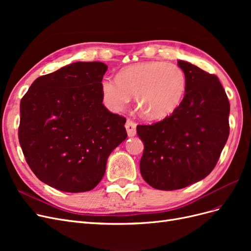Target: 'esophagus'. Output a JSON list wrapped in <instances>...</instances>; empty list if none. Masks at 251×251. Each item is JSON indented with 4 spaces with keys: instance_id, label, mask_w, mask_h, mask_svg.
<instances>
[{
    "instance_id": "obj_1",
    "label": "esophagus",
    "mask_w": 251,
    "mask_h": 251,
    "mask_svg": "<svg viewBox=\"0 0 251 251\" xmlns=\"http://www.w3.org/2000/svg\"><path fill=\"white\" fill-rule=\"evenodd\" d=\"M126 132H127L128 137H133V136L136 135V124L134 123L133 120H131V119H127L126 120Z\"/></svg>"
}]
</instances>
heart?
<instances>
[{
    "mask_svg": "<svg viewBox=\"0 0 251 251\" xmlns=\"http://www.w3.org/2000/svg\"><path fill=\"white\" fill-rule=\"evenodd\" d=\"M184 71L175 64L147 62L126 67L117 77L101 80L103 100L113 112L126 108L135 96L141 113L151 120H160L176 111L186 92Z\"/></svg>",
    "mask_w": 251,
    "mask_h": 251,
    "instance_id": "obj_1",
    "label": "heart"
}]
</instances>
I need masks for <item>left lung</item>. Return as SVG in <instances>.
<instances>
[{
  "label": "left lung",
  "mask_w": 251,
  "mask_h": 251,
  "mask_svg": "<svg viewBox=\"0 0 251 251\" xmlns=\"http://www.w3.org/2000/svg\"><path fill=\"white\" fill-rule=\"evenodd\" d=\"M186 93L171 116L137 126L144 143L142 178L151 187L174 191L204 179L215 169L229 135L230 104L215 74L178 60Z\"/></svg>",
  "instance_id": "8db88e82"
}]
</instances>
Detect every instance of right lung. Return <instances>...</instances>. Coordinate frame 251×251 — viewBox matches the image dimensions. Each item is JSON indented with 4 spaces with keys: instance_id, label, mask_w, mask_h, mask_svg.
Returning <instances> with one entry per match:
<instances>
[{
    "instance_id": "add662e5",
    "label": "right lung",
    "mask_w": 251,
    "mask_h": 251,
    "mask_svg": "<svg viewBox=\"0 0 251 251\" xmlns=\"http://www.w3.org/2000/svg\"><path fill=\"white\" fill-rule=\"evenodd\" d=\"M107 70L100 62L73 63L36 78L22 98L23 154L35 176L58 191L93 189L126 138V119L102 104Z\"/></svg>"
}]
</instances>
